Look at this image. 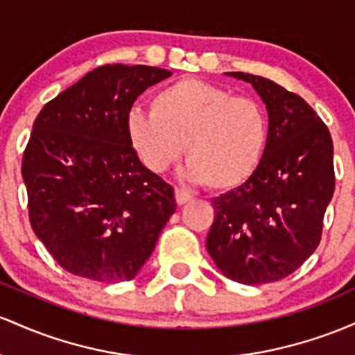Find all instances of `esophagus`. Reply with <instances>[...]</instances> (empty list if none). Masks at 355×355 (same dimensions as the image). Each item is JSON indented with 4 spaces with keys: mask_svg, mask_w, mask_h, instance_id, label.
<instances>
[{
    "mask_svg": "<svg viewBox=\"0 0 355 355\" xmlns=\"http://www.w3.org/2000/svg\"><path fill=\"white\" fill-rule=\"evenodd\" d=\"M174 194H176V202H178L179 206L186 205V202L193 199V196H191L189 193H186V191L181 189V188H176V191H174Z\"/></svg>",
    "mask_w": 355,
    "mask_h": 355,
    "instance_id": "1",
    "label": "esophagus"
}]
</instances>
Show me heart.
<instances>
[{
    "mask_svg": "<svg viewBox=\"0 0 355 355\" xmlns=\"http://www.w3.org/2000/svg\"><path fill=\"white\" fill-rule=\"evenodd\" d=\"M149 105L150 112L129 114L127 137L153 173H164L184 147L186 178L226 191L241 186L260 164L268 122L254 98L182 78L154 92Z\"/></svg>",
    "mask_w": 355,
    "mask_h": 355,
    "instance_id": "1",
    "label": "heart"
}]
</instances>
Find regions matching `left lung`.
Returning <instances> with one entry per match:
<instances>
[{"mask_svg": "<svg viewBox=\"0 0 355 355\" xmlns=\"http://www.w3.org/2000/svg\"><path fill=\"white\" fill-rule=\"evenodd\" d=\"M252 83L268 110V135L248 181L213 199L206 248L225 277L261 285L288 277L320 243L336 189L327 125L300 95L260 75L228 71Z\"/></svg>", "mask_w": 355, "mask_h": 355, "instance_id": "8db88e82", "label": "left lung"}]
</instances>
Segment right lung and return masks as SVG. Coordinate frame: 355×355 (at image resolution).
Wrapping results in <instances>:
<instances>
[{
  "mask_svg": "<svg viewBox=\"0 0 355 355\" xmlns=\"http://www.w3.org/2000/svg\"><path fill=\"white\" fill-rule=\"evenodd\" d=\"M147 65H103L40 110L21 162L31 228L57 263L89 280H132L176 211L174 189L142 164L127 117Z\"/></svg>",
  "mask_w": 355,
  "mask_h": 355,
  "instance_id": "add662e5",
  "label": "right lung"
}]
</instances>
